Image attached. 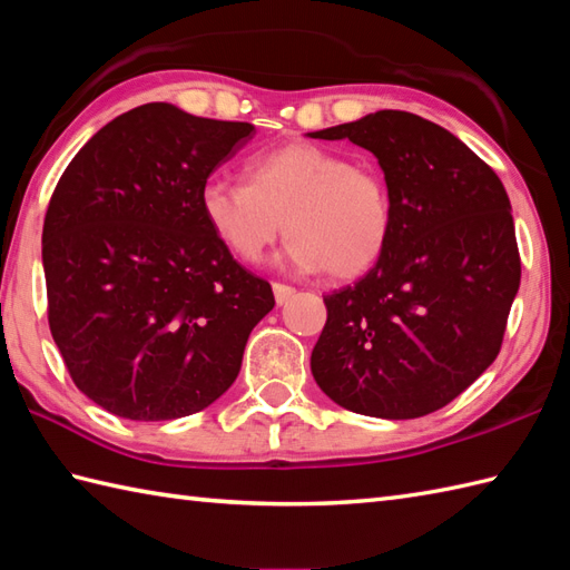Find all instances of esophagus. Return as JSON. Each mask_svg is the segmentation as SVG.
<instances>
[{"mask_svg": "<svg viewBox=\"0 0 570 570\" xmlns=\"http://www.w3.org/2000/svg\"><path fill=\"white\" fill-rule=\"evenodd\" d=\"M273 295L277 305H285V302L295 295V287L283 285V283H273Z\"/></svg>", "mask_w": 570, "mask_h": 570, "instance_id": "esophagus-1", "label": "esophagus"}]
</instances>
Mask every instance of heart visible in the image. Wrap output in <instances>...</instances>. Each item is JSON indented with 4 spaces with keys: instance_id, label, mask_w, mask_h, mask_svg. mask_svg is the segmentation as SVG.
Returning <instances> with one entry per match:
<instances>
[{
    "instance_id": "heart-1",
    "label": "heart",
    "mask_w": 570,
    "mask_h": 570,
    "mask_svg": "<svg viewBox=\"0 0 570 570\" xmlns=\"http://www.w3.org/2000/svg\"><path fill=\"white\" fill-rule=\"evenodd\" d=\"M199 212L234 258L256 263L281 232L283 263L353 281L383 258L392 236V197L383 173L317 144L258 150L244 183L209 178Z\"/></svg>"
}]
</instances>
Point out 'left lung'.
Returning a JSON list of instances; mask_svg holds the SVG:
<instances>
[{"mask_svg": "<svg viewBox=\"0 0 570 570\" xmlns=\"http://www.w3.org/2000/svg\"><path fill=\"white\" fill-rule=\"evenodd\" d=\"M307 136L371 150L392 197L383 258L324 297L314 381L365 416L436 412L498 358L520 289L504 185L461 138L410 111L383 109Z\"/></svg>", "mask_w": 570, "mask_h": 570, "instance_id": "left-lung-1", "label": "left lung"}]
</instances>
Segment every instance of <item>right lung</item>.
Listing matches in <instances>:
<instances>
[{"mask_svg":"<svg viewBox=\"0 0 570 570\" xmlns=\"http://www.w3.org/2000/svg\"><path fill=\"white\" fill-rule=\"evenodd\" d=\"M256 129L168 102L121 114L62 173L43 222L48 324L72 383L134 422L219 400L275 307L199 212V189Z\"/></svg>","mask_w":570,"mask_h":570,"instance_id":"right-lung-1","label":"right lung"}]
</instances>
